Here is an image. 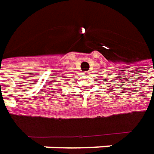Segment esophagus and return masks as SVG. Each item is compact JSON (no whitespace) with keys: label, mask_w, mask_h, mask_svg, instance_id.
Listing matches in <instances>:
<instances>
[{"label":"esophagus","mask_w":154,"mask_h":154,"mask_svg":"<svg viewBox=\"0 0 154 154\" xmlns=\"http://www.w3.org/2000/svg\"><path fill=\"white\" fill-rule=\"evenodd\" d=\"M84 75H89V72H88V71L85 72V73H84Z\"/></svg>","instance_id":"34e87169"}]
</instances>
